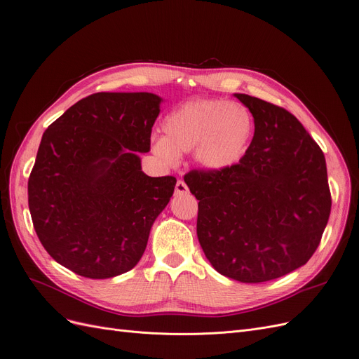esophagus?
<instances>
[{"mask_svg":"<svg viewBox=\"0 0 359 359\" xmlns=\"http://www.w3.org/2000/svg\"><path fill=\"white\" fill-rule=\"evenodd\" d=\"M187 186H186V183L183 182V180H177V183H176V187H175V194L176 195H184V194H187Z\"/></svg>","mask_w":359,"mask_h":359,"instance_id":"esophagus-1","label":"esophagus"}]
</instances>
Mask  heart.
Returning <instances> with one entry per match:
<instances>
[{"mask_svg": "<svg viewBox=\"0 0 359 359\" xmlns=\"http://www.w3.org/2000/svg\"><path fill=\"white\" fill-rule=\"evenodd\" d=\"M164 137L151 142L153 153L167 164H176L182 153L195 149V160L210 172L237 164L250 145L255 122L250 110L237 102H187L164 118Z\"/></svg>", "mask_w": 359, "mask_h": 359, "instance_id": "obj_1", "label": "heart"}]
</instances>
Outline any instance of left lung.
I'll return each mask as SVG.
<instances>
[{
    "label": "left lung",
    "mask_w": 359,
    "mask_h": 359,
    "mask_svg": "<svg viewBox=\"0 0 359 359\" xmlns=\"http://www.w3.org/2000/svg\"><path fill=\"white\" fill-rule=\"evenodd\" d=\"M255 119L243 158L222 172L192 170L201 248L221 275L257 284L306 265L322 240L332 198L323 151L279 106L234 94Z\"/></svg>",
    "instance_id": "left-lung-1"
}]
</instances>
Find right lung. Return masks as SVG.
<instances>
[{
    "label": "right lung",
    "instance_id": "1",
    "mask_svg": "<svg viewBox=\"0 0 359 359\" xmlns=\"http://www.w3.org/2000/svg\"><path fill=\"white\" fill-rule=\"evenodd\" d=\"M161 97L96 93L71 106L42 137L29 177V210L45 250L90 279L125 273L142 257L176 177H149L148 153Z\"/></svg>",
    "mask_w": 359,
    "mask_h": 359
}]
</instances>
